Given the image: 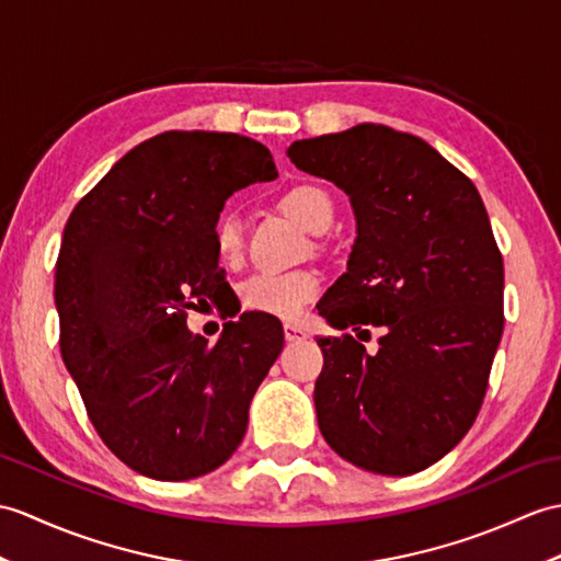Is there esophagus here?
I'll return each mask as SVG.
<instances>
[{
  "instance_id": "obj_1",
  "label": "esophagus",
  "mask_w": 561,
  "mask_h": 561,
  "mask_svg": "<svg viewBox=\"0 0 561 561\" xmlns=\"http://www.w3.org/2000/svg\"><path fill=\"white\" fill-rule=\"evenodd\" d=\"M284 340L286 342H304V340H308V332L306 330H301V328H296V324H284Z\"/></svg>"
}]
</instances>
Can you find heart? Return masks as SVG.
<instances>
[{"label": "heart", "instance_id": "1", "mask_svg": "<svg viewBox=\"0 0 561 561\" xmlns=\"http://www.w3.org/2000/svg\"><path fill=\"white\" fill-rule=\"evenodd\" d=\"M279 207L310 233H322L330 227L334 207L330 195L318 186L301 184L286 191ZM217 253L225 260H237L241 253V225L233 215H221L215 227ZM320 275L312 270L291 272H255L241 284V304L253 312L279 320H296L304 308L320 294Z\"/></svg>", "mask_w": 561, "mask_h": 561}]
</instances>
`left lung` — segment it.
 I'll return each mask as SVG.
<instances>
[{
  "label": "left lung",
  "mask_w": 561,
  "mask_h": 561,
  "mask_svg": "<svg viewBox=\"0 0 561 561\" xmlns=\"http://www.w3.org/2000/svg\"><path fill=\"white\" fill-rule=\"evenodd\" d=\"M289 160L348 195L356 241L318 304L334 330L382 328L377 354L322 336L316 382L328 445L363 471L411 476L459 445L504 330V263L473 181L382 124L296 140Z\"/></svg>",
  "instance_id": "left-lung-1"
}]
</instances>
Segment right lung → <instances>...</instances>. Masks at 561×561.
Returning a JSON list of instances; mask_svg holds the SVG:
<instances>
[{
    "label": "right lung",
    "mask_w": 561,
    "mask_h": 561,
    "mask_svg": "<svg viewBox=\"0 0 561 561\" xmlns=\"http://www.w3.org/2000/svg\"><path fill=\"white\" fill-rule=\"evenodd\" d=\"M272 179L275 160L253 138L164 131L128 150L64 227V366L104 445L140 476L179 483L225 463L282 354V324L257 312L227 322L213 346L186 324L225 291L221 207Z\"/></svg>",
    "instance_id": "1"
}]
</instances>
